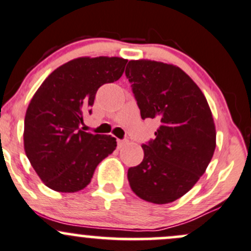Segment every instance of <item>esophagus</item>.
Wrapping results in <instances>:
<instances>
[{"instance_id":"34e87169","label":"esophagus","mask_w":251,"mask_h":251,"mask_svg":"<svg viewBox=\"0 0 251 251\" xmlns=\"http://www.w3.org/2000/svg\"><path fill=\"white\" fill-rule=\"evenodd\" d=\"M125 144H127V141L126 139H118V148L119 149H121Z\"/></svg>"}]
</instances>
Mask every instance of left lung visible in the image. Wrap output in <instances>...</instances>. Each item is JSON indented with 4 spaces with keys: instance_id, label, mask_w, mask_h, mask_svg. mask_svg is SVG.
I'll return each mask as SVG.
<instances>
[{
    "instance_id": "1",
    "label": "left lung",
    "mask_w": 251,
    "mask_h": 251,
    "mask_svg": "<svg viewBox=\"0 0 251 251\" xmlns=\"http://www.w3.org/2000/svg\"><path fill=\"white\" fill-rule=\"evenodd\" d=\"M142 119H157L143 161L128 168L142 200L166 204L185 195L205 172L215 150V126L204 95L184 71L163 62L128 61L125 71Z\"/></svg>"
}]
</instances>
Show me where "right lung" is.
<instances>
[{
	"instance_id": "right-lung-1",
	"label": "right lung",
	"mask_w": 251,
	"mask_h": 251,
	"mask_svg": "<svg viewBox=\"0 0 251 251\" xmlns=\"http://www.w3.org/2000/svg\"><path fill=\"white\" fill-rule=\"evenodd\" d=\"M127 60L79 57L60 66L33 95L25 115L24 147L48 188L75 192L91 181L97 165L117 148L114 137L80 128L96 92L123 75Z\"/></svg>"
}]
</instances>
